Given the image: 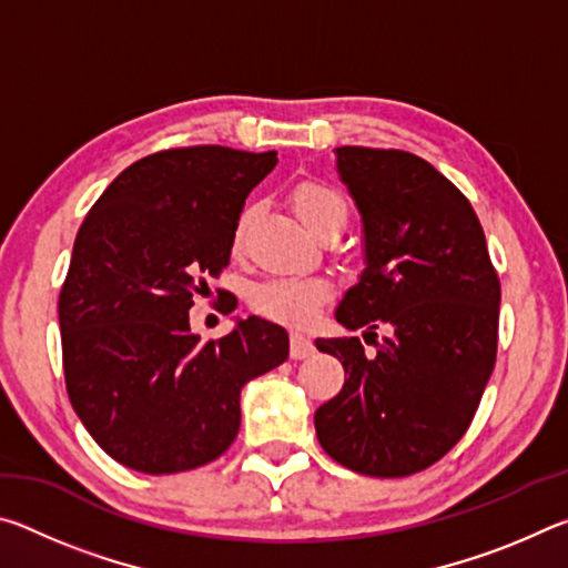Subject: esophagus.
I'll return each mask as SVG.
<instances>
[{
    "label": "esophagus",
    "instance_id": "34e87169",
    "mask_svg": "<svg viewBox=\"0 0 568 568\" xmlns=\"http://www.w3.org/2000/svg\"><path fill=\"white\" fill-rule=\"evenodd\" d=\"M315 351V345L311 343V338H305L303 333H291V358L293 361H303V358H311Z\"/></svg>",
    "mask_w": 568,
    "mask_h": 568
}]
</instances>
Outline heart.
<instances>
[{"mask_svg":"<svg viewBox=\"0 0 568 568\" xmlns=\"http://www.w3.org/2000/svg\"><path fill=\"white\" fill-rule=\"evenodd\" d=\"M291 203L295 215L303 220L307 230H315L328 220H345L348 217V205L338 190L323 182H297L291 192ZM247 213L240 215L235 227V240H240ZM331 293L328 281L323 277H275V281L257 283L250 291V303L257 313L267 315L273 321L283 323H305L313 318L315 307H318Z\"/></svg>","mask_w":568,"mask_h":568,"instance_id":"obj_1","label":"heart"}]
</instances>
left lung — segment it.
Listing matches in <instances>:
<instances>
[{"mask_svg":"<svg viewBox=\"0 0 568 568\" xmlns=\"http://www.w3.org/2000/svg\"><path fill=\"white\" fill-rule=\"evenodd\" d=\"M361 215L363 271L335 321L373 341L318 338L345 368L315 410L325 454L365 476H410L464 438L494 373L501 283L468 200L430 162L403 150L335 148Z\"/></svg>","mask_w":568,"mask_h":568,"instance_id":"obj_1","label":"left lung"}]
</instances>
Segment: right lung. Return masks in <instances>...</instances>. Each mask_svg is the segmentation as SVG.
I'll use <instances>...</instances> for the list:
<instances>
[{
	"label": "right lung",
	"instance_id": "1",
	"mask_svg": "<svg viewBox=\"0 0 568 568\" xmlns=\"http://www.w3.org/2000/svg\"><path fill=\"white\" fill-rule=\"evenodd\" d=\"M275 165L273 150L155 152L84 217L60 293L64 381L118 464L162 476L215 460L237 436L245 383L287 361L283 325L247 315L203 343L187 315L227 267L245 197Z\"/></svg>",
	"mask_w": 568,
	"mask_h": 568
}]
</instances>
